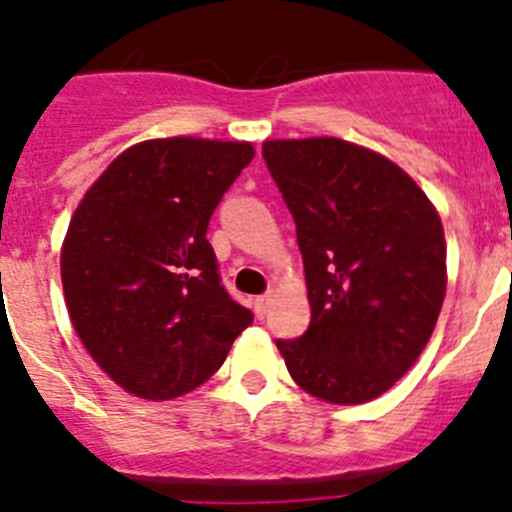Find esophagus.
Wrapping results in <instances>:
<instances>
[{
    "label": "esophagus",
    "instance_id": "34e87169",
    "mask_svg": "<svg viewBox=\"0 0 512 512\" xmlns=\"http://www.w3.org/2000/svg\"><path fill=\"white\" fill-rule=\"evenodd\" d=\"M270 303H272V295H260V298H255L257 318H265L267 308H270Z\"/></svg>",
    "mask_w": 512,
    "mask_h": 512
}]
</instances>
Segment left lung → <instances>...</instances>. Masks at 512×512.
<instances>
[{
	"label": "left lung",
	"mask_w": 512,
	"mask_h": 512,
	"mask_svg": "<svg viewBox=\"0 0 512 512\" xmlns=\"http://www.w3.org/2000/svg\"><path fill=\"white\" fill-rule=\"evenodd\" d=\"M298 229L310 326L278 341L290 376L328 404L389 391L427 348L447 293V245L422 186L333 136L262 143Z\"/></svg>",
	"instance_id": "8db88e82"
}]
</instances>
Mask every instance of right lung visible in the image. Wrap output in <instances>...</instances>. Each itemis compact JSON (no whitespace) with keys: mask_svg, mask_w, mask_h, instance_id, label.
Masks as SVG:
<instances>
[{"mask_svg":"<svg viewBox=\"0 0 512 512\" xmlns=\"http://www.w3.org/2000/svg\"><path fill=\"white\" fill-rule=\"evenodd\" d=\"M255 159L250 141L171 136L128 146L80 199L60 247L70 321L123 391L184 396L224 364L252 313L219 285L207 224Z\"/></svg>","mask_w":512,"mask_h":512,"instance_id":"1","label":"right lung"}]
</instances>
